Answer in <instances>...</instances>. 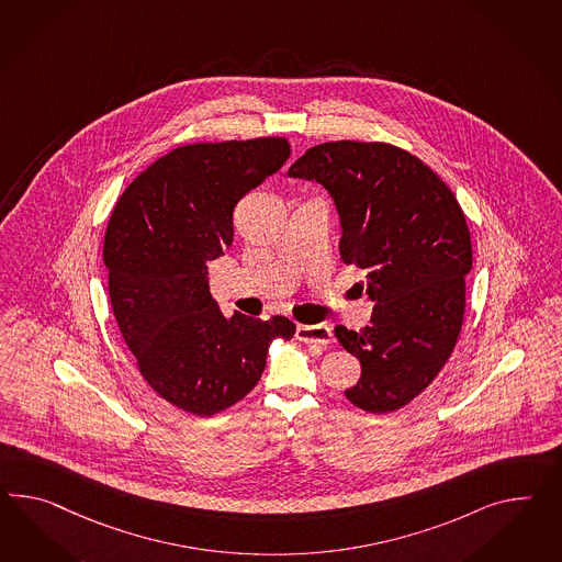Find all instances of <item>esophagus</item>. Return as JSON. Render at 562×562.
<instances>
[{"instance_id":"1","label":"esophagus","mask_w":562,"mask_h":562,"mask_svg":"<svg viewBox=\"0 0 562 562\" xmlns=\"http://www.w3.org/2000/svg\"><path fill=\"white\" fill-rule=\"evenodd\" d=\"M295 338L305 345L326 346L331 342V328L326 324H317V326H297Z\"/></svg>"}]
</instances>
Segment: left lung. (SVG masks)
<instances>
[{
  "label": "left lung",
  "mask_w": 562,
  "mask_h": 562,
  "mask_svg": "<svg viewBox=\"0 0 562 562\" xmlns=\"http://www.w3.org/2000/svg\"><path fill=\"white\" fill-rule=\"evenodd\" d=\"M289 177L330 193L340 259L367 271L371 324L334 328L362 369L346 400L371 414L395 412L432 383L461 334L473 265L461 205L428 165L387 143L312 146Z\"/></svg>",
  "instance_id": "obj_1"
}]
</instances>
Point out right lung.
I'll return each mask as SVG.
<instances>
[{
	"instance_id": "add662e5",
	"label": "right lung",
	"mask_w": 562,
	"mask_h": 562,
	"mask_svg": "<svg viewBox=\"0 0 562 562\" xmlns=\"http://www.w3.org/2000/svg\"><path fill=\"white\" fill-rule=\"evenodd\" d=\"M288 138L179 146L138 175L110 216L103 262L117 328L146 383L165 402L214 416L259 383L285 316L228 319L207 285V262L231 248L234 205L277 173Z\"/></svg>"
}]
</instances>
